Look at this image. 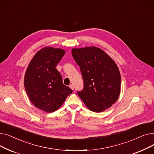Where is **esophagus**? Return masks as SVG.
<instances>
[{
	"instance_id": "esophagus-1",
	"label": "esophagus",
	"mask_w": 154,
	"mask_h": 154,
	"mask_svg": "<svg viewBox=\"0 0 154 154\" xmlns=\"http://www.w3.org/2000/svg\"><path fill=\"white\" fill-rule=\"evenodd\" d=\"M69 87L71 88L72 90H74V85H73L72 84H71V85H69Z\"/></svg>"
}]
</instances>
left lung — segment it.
Wrapping results in <instances>:
<instances>
[{
  "label": "left lung",
  "instance_id": "left-lung-1",
  "mask_svg": "<svg viewBox=\"0 0 154 154\" xmlns=\"http://www.w3.org/2000/svg\"><path fill=\"white\" fill-rule=\"evenodd\" d=\"M72 54L84 79V89L78 92L79 97L92 112L110 108L120 93L121 77L116 62L101 48L94 46L73 48Z\"/></svg>",
  "mask_w": 154,
  "mask_h": 154
}]
</instances>
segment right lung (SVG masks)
Instances as JSON below:
<instances>
[{
	"label": "right lung",
	"instance_id": "1",
	"mask_svg": "<svg viewBox=\"0 0 154 154\" xmlns=\"http://www.w3.org/2000/svg\"><path fill=\"white\" fill-rule=\"evenodd\" d=\"M66 51L62 48L45 47L30 62L24 77V86L34 106L45 112L59 109L72 92L63 84L55 67Z\"/></svg>",
	"mask_w": 154,
	"mask_h": 154
}]
</instances>
